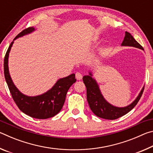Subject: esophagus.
<instances>
[{"instance_id": "34e87169", "label": "esophagus", "mask_w": 153, "mask_h": 153, "mask_svg": "<svg viewBox=\"0 0 153 153\" xmlns=\"http://www.w3.org/2000/svg\"><path fill=\"white\" fill-rule=\"evenodd\" d=\"M76 77L77 80H80L82 79V74L81 73H79V72H77L76 74Z\"/></svg>"}]
</instances>
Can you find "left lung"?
<instances>
[{
  "label": "left lung",
  "mask_w": 153,
  "mask_h": 153,
  "mask_svg": "<svg viewBox=\"0 0 153 153\" xmlns=\"http://www.w3.org/2000/svg\"><path fill=\"white\" fill-rule=\"evenodd\" d=\"M121 46H133V47L144 50L143 47L134 39L131 33L128 32H126L125 37H124L123 42L121 43ZM92 76L91 72H90L89 76L83 77V82L86 87L88 102L89 104L90 109L96 115L105 120H116L129 112L140 99L144 89V87H143L138 97L131 104L125 107H114L106 101L100 91L97 82L94 79L92 78Z\"/></svg>",
  "instance_id": "8db88e82"
}]
</instances>
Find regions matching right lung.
<instances>
[{
	"mask_svg": "<svg viewBox=\"0 0 153 153\" xmlns=\"http://www.w3.org/2000/svg\"><path fill=\"white\" fill-rule=\"evenodd\" d=\"M33 31H34L33 27L26 28L20 32L13 40L21 36L32 32ZM13 42V41L11 43L4 56V74L9 91L15 104L23 113L32 117L48 119L54 117L60 112L65 100L67 91L71 85L76 82L75 74H73L66 77L59 79L51 90L43 94L36 97H28L23 94L14 85L9 71V55Z\"/></svg>",
	"mask_w": 153,
	"mask_h": 153,
	"instance_id": "right-lung-1",
	"label": "right lung"
}]
</instances>
